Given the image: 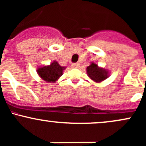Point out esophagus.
<instances>
[{
  "mask_svg": "<svg viewBox=\"0 0 146 146\" xmlns=\"http://www.w3.org/2000/svg\"><path fill=\"white\" fill-rule=\"evenodd\" d=\"M80 64L78 63H74V64H72V67L74 68H78L79 67Z\"/></svg>",
  "mask_w": 146,
  "mask_h": 146,
  "instance_id": "obj_1",
  "label": "esophagus"
}]
</instances>
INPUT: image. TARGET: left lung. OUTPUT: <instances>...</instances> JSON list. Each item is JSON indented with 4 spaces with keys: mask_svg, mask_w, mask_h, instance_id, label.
<instances>
[{
    "mask_svg": "<svg viewBox=\"0 0 146 146\" xmlns=\"http://www.w3.org/2000/svg\"><path fill=\"white\" fill-rule=\"evenodd\" d=\"M86 73L89 78L95 82H100L107 79L109 76V70L99 67L94 62H91V64L86 67Z\"/></svg>",
    "mask_w": 146,
    "mask_h": 146,
    "instance_id": "left-lung-1",
    "label": "left lung"
}]
</instances>
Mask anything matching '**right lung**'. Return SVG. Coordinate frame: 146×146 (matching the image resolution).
Returning <instances> with one entry per match:
<instances>
[{
  "label": "right lung",
  "instance_id": "1",
  "mask_svg": "<svg viewBox=\"0 0 146 146\" xmlns=\"http://www.w3.org/2000/svg\"><path fill=\"white\" fill-rule=\"evenodd\" d=\"M66 67L62 66L56 61H53L50 65L38 67L36 72L43 80L49 83H55L63 74Z\"/></svg>",
  "mask_w": 146,
  "mask_h": 146
}]
</instances>
